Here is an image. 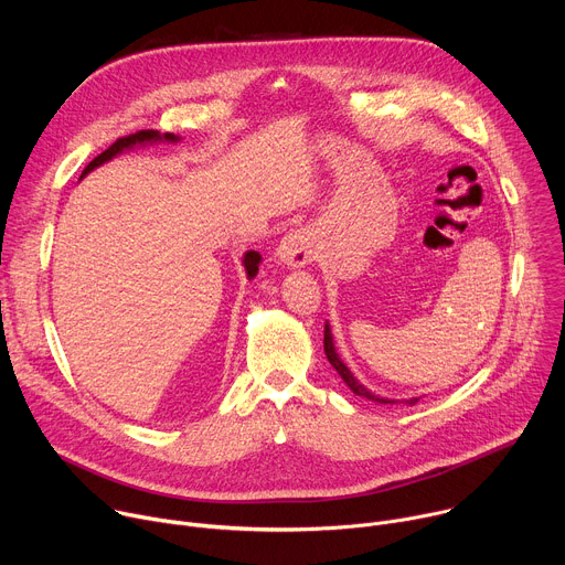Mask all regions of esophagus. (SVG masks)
I'll list each match as a JSON object with an SVG mask.
<instances>
[{"label":"esophagus","instance_id":"esophagus-1","mask_svg":"<svg viewBox=\"0 0 565 565\" xmlns=\"http://www.w3.org/2000/svg\"><path fill=\"white\" fill-rule=\"evenodd\" d=\"M317 257V244L310 230H290L277 248V262L288 268H303Z\"/></svg>","mask_w":565,"mask_h":565}]
</instances>
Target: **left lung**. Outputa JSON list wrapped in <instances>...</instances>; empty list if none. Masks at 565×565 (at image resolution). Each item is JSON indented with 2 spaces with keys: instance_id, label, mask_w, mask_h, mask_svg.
Returning a JSON list of instances; mask_svg holds the SVG:
<instances>
[{
  "instance_id": "left-lung-1",
  "label": "left lung",
  "mask_w": 565,
  "mask_h": 565,
  "mask_svg": "<svg viewBox=\"0 0 565 565\" xmlns=\"http://www.w3.org/2000/svg\"><path fill=\"white\" fill-rule=\"evenodd\" d=\"M324 353H327L331 366H333V369L340 373V377L344 380V384H347L355 395H360V397H366V399H371V402H377V405H409V407H414L416 402L420 399V395H416V397H402V399L382 397V395H375L371 388H366V386L351 373V369L344 364V360L340 358V353H338V349H335V342H333V333H331V324H329V321L324 324Z\"/></svg>"
}]
</instances>
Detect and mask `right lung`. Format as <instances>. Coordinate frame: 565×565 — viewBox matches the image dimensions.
<instances>
[{
	"label": "right lung",
	"mask_w": 565,
	"mask_h": 565,
	"mask_svg": "<svg viewBox=\"0 0 565 565\" xmlns=\"http://www.w3.org/2000/svg\"><path fill=\"white\" fill-rule=\"evenodd\" d=\"M181 138L174 136V134H160V131H153V129H145V131H138V134H131V136H125V138H118L109 149H105L100 156H96L92 163L85 168L83 177H79V181H83L89 172H94L96 168L109 163L111 158L120 156L122 151H131L136 147H147V145H158V142H179ZM241 264H244L246 268V277L248 279H255L257 273H259V266H262V255L255 253V250H248L244 255V259H241Z\"/></svg>",
	"instance_id": "obj_1"
}]
</instances>
